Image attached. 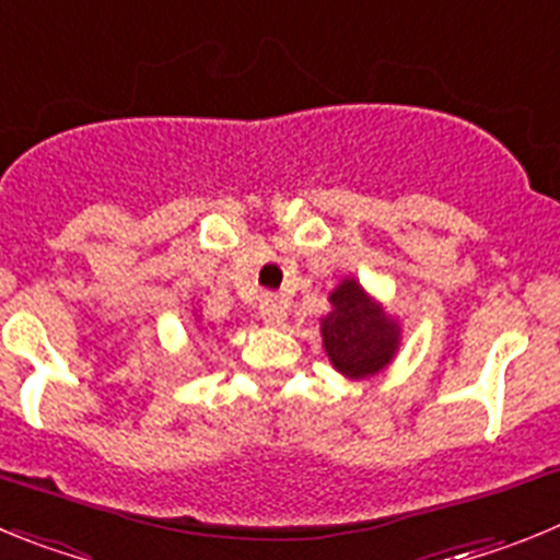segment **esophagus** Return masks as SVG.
I'll return each mask as SVG.
<instances>
[{
	"label": "esophagus",
	"mask_w": 560,
	"mask_h": 560,
	"mask_svg": "<svg viewBox=\"0 0 560 560\" xmlns=\"http://www.w3.org/2000/svg\"><path fill=\"white\" fill-rule=\"evenodd\" d=\"M259 317L268 326H281L287 320V306L284 301L273 299V295H265L259 304Z\"/></svg>",
	"instance_id": "34e87169"
}]
</instances>
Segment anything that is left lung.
I'll list each match as a JSON object with an SVG mask.
<instances>
[{
  "instance_id": "left-lung-1",
  "label": "left lung",
  "mask_w": 560,
  "mask_h": 560,
  "mask_svg": "<svg viewBox=\"0 0 560 560\" xmlns=\"http://www.w3.org/2000/svg\"><path fill=\"white\" fill-rule=\"evenodd\" d=\"M329 315L320 317V337L331 368L349 380H371L399 354L401 324L360 279L346 276L329 292Z\"/></svg>"
}]
</instances>
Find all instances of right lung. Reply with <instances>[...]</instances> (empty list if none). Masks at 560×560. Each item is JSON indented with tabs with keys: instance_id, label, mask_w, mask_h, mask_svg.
Instances as JSON below:
<instances>
[{
	"instance_id": "obj_1",
	"label": "right lung",
	"mask_w": 560,
	"mask_h": 560,
	"mask_svg": "<svg viewBox=\"0 0 560 560\" xmlns=\"http://www.w3.org/2000/svg\"><path fill=\"white\" fill-rule=\"evenodd\" d=\"M195 320H200V315H195Z\"/></svg>"
}]
</instances>
